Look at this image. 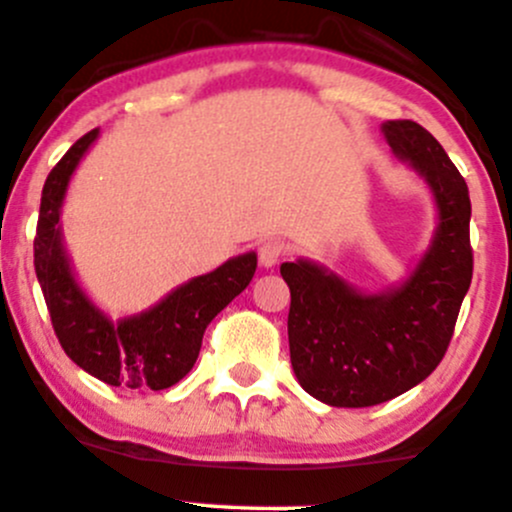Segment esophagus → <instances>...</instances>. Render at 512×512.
Wrapping results in <instances>:
<instances>
[{"mask_svg":"<svg viewBox=\"0 0 512 512\" xmlns=\"http://www.w3.org/2000/svg\"><path fill=\"white\" fill-rule=\"evenodd\" d=\"M284 252L286 247L282 240H265V243L260 245V265L265 269H272L279 260H282Z\"/></svg>","mask_w":512,"mask_h":512,"instance_id":"34e87169","label":"esophagus"}]
</instances>
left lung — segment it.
Wrapping results in <instances>:
<instances>
[{
    "instance_id": "8db88e82",
    "label": "left lung",
    "mask_w": 512,
    "mask_h": 512,
    "mask_svg": "<svg viewBox=\"0 0 512 512\" xmlns=\"http://www.w3.org/2000/svg\"><path fill=\"white\" fill-rule=\"evenodd\" d=\"M381 133L437 206L435 235L408 279L367 294L311 260L279 267L291 291V367L303 391L335 408L376 406L428 379L474 272L469 189L445 148L415 121H386Z\"/></svg>"
}]
</instances>
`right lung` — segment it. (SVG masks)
<instances>
[{
    "label": "right lung",
    "mask_w": 512,
    "mask_h": 512,
    "mask_svg": "<svg viewBox=\"0 0 512 512\" xmlns=\"http://www.w3.org/2000/svg\"><path fill=\"white\" fill-rule=\"evenodd\" d=\"M97 136L94 128L77 140L46 179L33 240L38 284L55 335L77 367L109 386L170 389L192 372L206 325L252 282L257 255L230 257L213 272L177 286L148 311L111 320L77 284L60 228L67 184Z\"/></svg>",
    "instance_id": "add662e5"
}]
</instances>
